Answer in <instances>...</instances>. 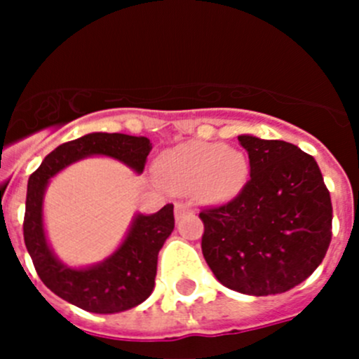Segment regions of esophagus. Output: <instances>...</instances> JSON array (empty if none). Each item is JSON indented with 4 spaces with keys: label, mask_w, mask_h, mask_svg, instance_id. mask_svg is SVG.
Returning a JSON list of instances; mask_svg holds the SVG:
<instances>
[{
    "label": "esophagus",
    "mask_w": 359,
    "mask_h": 359,
    "mask_svg": "<svg viewBox=\"0 0 359 359\" xmlns=\"http://www.w3.org/2000/svg\"><path fill=\"white\" fill-rule=\"evenodd\" d=\"M189 212H193V205H191V203H177L175 205V219L177 220Z\"/></svg>",
    "instance_id": "obj_1"
}]
</instances>
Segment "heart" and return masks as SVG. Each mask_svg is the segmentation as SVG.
Wrapping results in <instances>:
<instances>
[{
  "mask_svg": "<svg viewBox=\"0 0 359 359\" xmlns=\"http://www.w3.org/2000/svg\"><path fill=\"white\" fill-rule=\"evenodd\" d=\"M156 173L177 193L196 191L206 201H227L247 186L250 161L234 147L193 140L165 151L156 161Z\"/></svg>",
  "mask_w": 359,
  "mask_h": 359,
  "instance_id": "1",
  "label": "heart"
}]
</instances>
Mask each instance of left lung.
Returning <instances> with one entry per match:
<instances>
[{"label": "left lung", "mask_w": 359, "mask_h": 359, "mask_svg": "<svg viewBox=\"0 0 359 359\" xmlns=\"http://www.w3.org/2000/svg\"><path fill=\"white\" fill-rule=\"evenodd\" d=\"M250 180L226 205L201 210V250L224 287L288 292L314 273L332 240V201L313 156L285 140L238 137Z\"/></svg>", "instance_id": "8db88e82"}]
</instances>
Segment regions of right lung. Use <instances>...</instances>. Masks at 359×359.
<instances>
[{
  "mask_svg": "<svg viewBox=\"0 0 359 359\" xmlns=\"http://www.w3.org/2000/svg\"><path fill=\"white\" fill-rule=\"evenodd\" d=\"M153 146L147 137L93 132L53 149L29 177L25 198L24 241L36 273L60 299L97 314H114L142 304L154 290L158 253L175 227L173 205L156 213L133 217L125 240L102 262L69 267L48 245L43 224V200L50 179L72 163L107 156L142 173Z\"/></svg>",
  "mask_w": 359,
  "mask_h": 359,
  "instance_id": "obj_1",
  "label": "right lung"
}]
</instances>
